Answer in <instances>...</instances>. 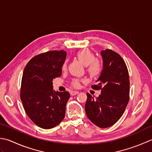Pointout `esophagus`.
Listing matches in <instances>:
<instances>
[{"label":"esophagus","mask_w":152,"mask_h":152,"mask_svg":"<svg viewBox=\"0 0 152 152\" xmlns=\"http://www.w3.org/2000/svg\"><path fill=\"white\" fill-rule=\"evenodd\" d=\"M79 91H72V92H71V95H72V96H74V95H76V94H77L79 93Z\"/></svg>","instance_id":"34e87169"}]
</instances>
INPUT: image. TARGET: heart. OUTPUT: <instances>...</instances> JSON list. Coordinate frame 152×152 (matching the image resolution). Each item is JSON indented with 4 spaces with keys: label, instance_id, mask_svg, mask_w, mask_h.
Here are the masks:
<instances>
[{
    "label": "heart",
    "instance_id": "heart-1",
    "mask_svg": "<svg viewBox=\"0 0 152 152\" xmlns=\"http://www.w3.org/2000/svg\"><path fill=\"white\" fill-rule=\"evenodd\" d=\"M77 59L84 66H86V72L89 75L92 77H97L101 75L103 71V64L102 61L98 59H96V56L93 52L88 49H81L76 53ZM66 67V64L64 63L62 65V69H65ZM72 85L75 87L79 86V81L78 80H73Z\"/></svg>",
    "mask_w": 152,
    "mask_h": 152
}]
</instances>
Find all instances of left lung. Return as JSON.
I'll list each match as a JSON object with an SVG mask.
<instances>
[{"label": "left lung", "instance_id": "1", "mask_svg": "<svg viewBox=\"0 0 152 152\" xmlns=\"http://www.w3.org/2000/svg\"><path fill=\"white\" fill-rule=\"evenodd\" d=\"M104 68L94 90H101L94 98L89 93L85 104L88 118L100 128H107L118 121L129 101L130 80L126 65L121 56L110 49L102 50Z\"/></svg>", "mask_w": 152, "mask_h": 152}]
</instances>
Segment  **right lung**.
Masks as SVG:
<instances>
[{"instance_id":"1","label":"right lung","mask_w":152,"mask_h":152,"mask_svg":"<svg viewBox=\"0 0 152 152\" xmlns=\"http://www.w3.org/2000/svg\"><path fill=\"white\" fill-rule=\"evenodd\" d=\"M66 52L52 50L31 59L23 70L20 98L27 115L39 127L50 129L65 117L69 92H54L52 80L61 75Z\"/></svg>"}]
</instances>
